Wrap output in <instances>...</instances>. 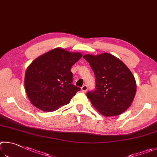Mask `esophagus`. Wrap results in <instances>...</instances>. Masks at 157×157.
Masks as SVG:
<instances>
[{"instance_id": "1", "label": "esophagus", "mask_w": 157, "mask_h": 157, "mask_svg": "<svg viewBox=\"0 0 157 157\" xmlns=\"http://www.w3.org/2000/svg\"><path fill=\"white\" fill-rule=\"evenodd\" d=\"M81 90L83 92H86L87 90V86H86V85H84V86H83V87H81Z\"/></svg>"}]
</instances>
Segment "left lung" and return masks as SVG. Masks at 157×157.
Here are the masks:
<instances>
[{
  "label": "left lung",
  "mask_w": 157,
  "mask_h": 157,
  "mask_svg": "<svg viewBox=\"0 0 157 157\" xmlns=\"http://www.w3.org/2000/svg\"><path fill=\"white\" fill-rule=\"evenodd\" d=\"M96 76V90L87 97L97 110L105 117L117 116L129 108L135 97L134 76L123 61L109 53L86 54Z\"/></svg>",
  "instance_id": "1"
}]
</instances>
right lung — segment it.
<instances>
[{"instance_id": "right-lung-1", "label": "right lung", "mask_w": 157, "mask_h": 157, "mask_svg": "<svg viewBox=\"0 0 157 157\" xmlns=\"http://www.w3.org/2000/svg\"><path fill=\"white\" fill-rule=\"evenodd\" d=\"M80 52L57 48L36 58L27 68L25 89L30 102L44 112H54L70 103L81 89L72 83V65Z\"/></svg>"}]
</instances>
